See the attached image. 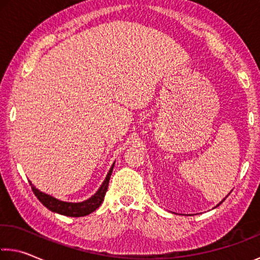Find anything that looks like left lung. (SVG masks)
<instances>
[{"instance_id": "1", "label": "left lung", "mask_w": 260, "mask_h": 260, "mask_svg": "<svg viewBox=\"0 0 260 260\" xmlns=\"http://www.w3.org/2000/svg\"><path fill=\"white\" fill-rule=\"evenodd\" d=\"M225 198H226V197H225ZM223 201H224V199H223V200H222V201H221V203H220V204H222V203H223ZM220 204H219V205H220ZM219 205H217V206H219Z\"/></svg>"}]
</instances>
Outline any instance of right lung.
Returning a JSON list of instances; mask_svg holds the SVG:
<instances>
[{"label":"right lung","instance_id":"right-lung-1","mask_svg":"<svg viewBox=\"0 0 260 260\" xmlns=\"http://www.w3.org/2000/svg\"><path fill=\"white\" fill-rule=\"evenodd\" d=\"M113 166L111 167L109 174L106 176L104 182H103V184L101 185L100 189H98V191L94 193L91 198H89L88 200L82 201V203H67V201H61L54 197L39 191L38 188H36L34 185H32L31 182H30V185L36 197L38 198V200L45 206V207L48 208L49 211L61 214V215L72 216V217L85 216V215H89V214L92 213L93 211H96V209L100 207L101 204L103 203V200H104L105 193L108 191V187H109L111 175H112Z\"/></svg>","mask_w":260,"mask_h":260}]
</instances>
